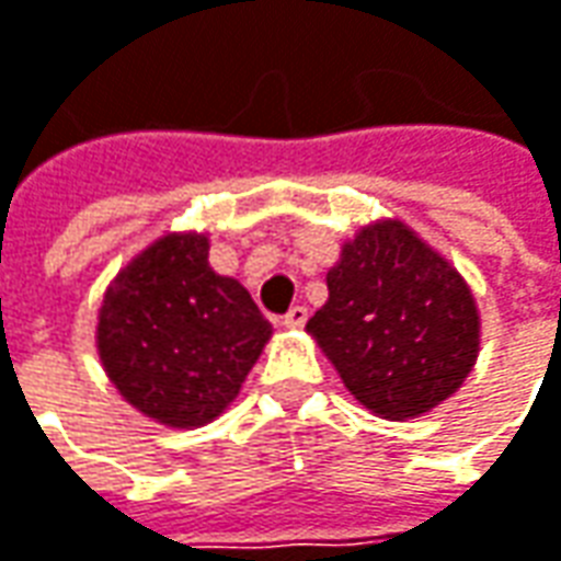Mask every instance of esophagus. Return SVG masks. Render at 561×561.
<instances>
[{
    "label": "esophagus",
    "mask_w": 561,
    "mask_h": 561,
    "mask_svg": "<svg viewBox=\"0 0 561 561\" xmlns=\"http://www.w3.org/2000/svg\"><path fill=\"white\" fill-rule=\"evenodd\" d=\"M306 321H309V309H306V306H293L290 312L280 318V324H284V328H290V331L302 328Z\"/></svg>",
    "instance_id": "34e87169"
}]
</instances>
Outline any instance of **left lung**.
<instances>
[{
	"label": "left lung",
	"instance_id": "1",
	"mask_svg": "<svg viewBox=\"0 0 561 561\" xmlns=\"http://www.w3.org/2000/svg\"><path fill=\"white\" fill-rule=\"evenodd\" d=\"M306 331L343 387L377 419L437 409L471 375L481 312L459 268L399 218L358 227L328 271Z\"/></svg>",
	"mask_w": 561,
	"mask_h": 561
}]
</instances>
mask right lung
<instances>
[{
  "mask_svg": "<svg viewBox=\"0 0 561 561\" xmlns=\"http://www.w3.org/2000/svg\"><path fill=\"white\" fill-rule=\"evenodd\" d=\"M271 334L247 287L208 265V233L171 230L105 287L96 353L140 415L193 431L237 399Z\"/></svg>",
  "mask_w": 561,
  "mask_h": 561,
  "instance_id": "1",
  "label": "right lung"
}]
</instances>
